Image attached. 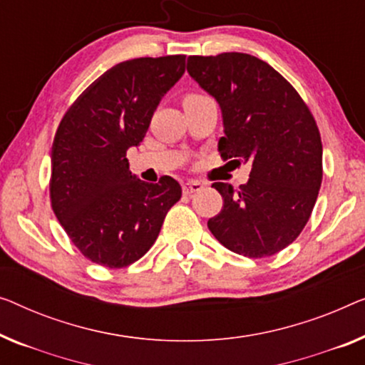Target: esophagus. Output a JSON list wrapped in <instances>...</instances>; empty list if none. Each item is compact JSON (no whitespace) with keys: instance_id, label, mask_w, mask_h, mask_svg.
Listing matches in <instances>:
<instances>
[{"instance_id":"obj_1","label":"esophagus","mask_w":365,"mask_h":365,"mask_svg":"<svg viewBox=\"0 0 365 365\" xmlns=\"http://www.w3.org/2000/svg\"><path fill=\"white\" fill-rule=\"evenodd\" d=\"M202 187H204L202 182H199V181H187V182L182 184V192L186 194V195H189V194H192V192H199Z\"/></svg>"}]
</instances>
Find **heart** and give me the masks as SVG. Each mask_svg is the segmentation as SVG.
I'll use <instances>...</instances> for the list:
<instances>
[{
	"instance_id": "1",
	"label": "heart",
	"mask_w": 365,
	"mask_h": 365,
	"mask_svg": "<svg viewBox=\"0 0 365 365\" xmlns=\"http://www.w3.org/2000/svg\"><path fill=\"white\" fill-rule=\"evenodd\" d=\"M194 97H199V95H187L186 98H194Z\"/></svg>"
}]
</instances>
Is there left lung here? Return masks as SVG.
Segmentation results:
<instances>
[{
    "mask_svg": "<svg viewBox=\"0 0 365 365\" xmlns=\"http://www.w3.org/2000/svg\"><path fill=\"white\" fill-rule=\"evenodd\" d=\"M187 72L222 110L220 156L252 165L250 179L239 189L212 184L224 205L209 219V230L239 255H274L297 240L318 199L323 181L318 125L292 83L258 57L189 56Z\"/></svg>",
    "mask_w": 365,
    "mask_h": 365,
    "instance_id": "obj_1",
    "label": "left lung"
}]
</instances>
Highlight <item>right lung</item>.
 <instances>
[{
    "label": "right lung",
    "instance_id": "1",
    "mask_svg": "<svg viewBox=\"0 0 365 365\" xmlns=\"http://www.w3.org/2000/svg\"><path fill=\"white\" fill-rule=\"evenodd\" d=\"M186 56L120 62L67 110L51 153V204L72 244L88 260L123 268L140 260L181 199L176 179L145 182L126 151L143 141L165 93L184 73Z\"/></svg>",
    "mask_w": 365,
    "mask_h": 365
}]
</instances>
